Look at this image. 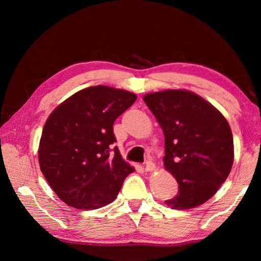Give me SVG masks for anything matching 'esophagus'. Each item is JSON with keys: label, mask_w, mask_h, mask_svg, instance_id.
<instances>
[{"label": "esophagus", "mask_w": 261, "mask_h": 261, "mask_svg": "<svg viewBox=\"0 0 261 261\" xmlns=\"http://www.w3.org/2000/svg\"><path fill=\"white\" fill-rule=\"evenodd\" d=\"M145 170H146V171L155 170V165H154V162L151 161V160L146 161V165H145Z\"/></svg>", "instance_id": "obj_1"}]
</instances>
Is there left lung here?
Instances as JSON below:
<instances>
[{
  "instance_id": "left-lung-1",
  "label": "left lung",
  "mask_w": 261,
  "mask_h": 261,
  "mask_svg": "<svg viewBox=\"0 0 261 261\" xmlns=\"http://www.w3.org/2000/svg\"><path fill=\"white\" fill-rule=\"evenodd\" d=\"M144 101L165 135V168L178 183V194L166 204L174 210L204 204L232 167L233 140L227 120L190 91L148 93Z\"/></svg>"
}]
</instances>
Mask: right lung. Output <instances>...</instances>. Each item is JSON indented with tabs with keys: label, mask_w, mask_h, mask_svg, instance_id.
I'll return each instance as SVG.
<instances>
[{
	"label": "right lung",
	"mask_w": 261,
	"mask_h": 261,
	"mask_svg": "<svg viewBox=\"0 0 261 261\" xmlns=\"http://www.w3.org/2000/svg\"><path fill=\"white\" fill-rule=\"evenodd\" d=\"M136 99L124 90L91 86L49 115L39 145V163L48 184L67 205L78 210L108 205L135 171L112 145L116 141L114 122Z\"/></svg>",
	"instance_id": "add662e5"
}]
</instances>
